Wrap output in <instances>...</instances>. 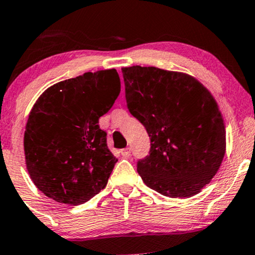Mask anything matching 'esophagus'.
Listing matches in <instances>:
<instances>
[{
  "instance_id": "1",
  "label": "esophagus",
  "mask_w": 255,
  "mask_h": 255,
  "mask_svg": "<svg viewBox=\"0 0 255 255\" xmlns=\"http://www.w3.org/2000/svg\"><path fill=\"white\" fill-rule=\"evenodd\" d=\"M121 154L124 157H129L130 156V148L126 147V148H124V150H121Z\"/></svg>"
}]
</instances>
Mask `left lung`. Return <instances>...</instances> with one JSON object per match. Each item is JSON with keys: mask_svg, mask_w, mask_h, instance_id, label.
Segmentation results:
<instances>
[{"mask_svg": "<svg viewBox=\"0 0 255 255\" xmlns=\"http://www.w3.org/2000/svg\"><path fill=\"white\" fill-rule=\"evenodd\" d=\"M128 110L151 140L136 169L165 197L198 194L218 171L225 128L218 105L197 79L156 67L122 68Z\"/></svg>", "mask_w": 255, "mask_h": 255, "instance_id": "8db88e82", "label": "left lung"}]
</instances>
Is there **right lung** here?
Here are the masks:
<instances>
[{"mask_svg": "<svg viewBox=\"0 0 255 255\" xmlns=\"http://www.w3.org/2000/svg\"><path fill=\"white\" fill-rule=\"evenodd\" d=\"M120 92L118 72L107 69L55 84L38 98L24 148L31 180L46 197L80 205L105 188L118 159L98 122Z\"/></svg>", "mask_w": 255, "mask_h": 255, "instance_id": "right-lung-1", "label": "right lung"}]
</instances>
